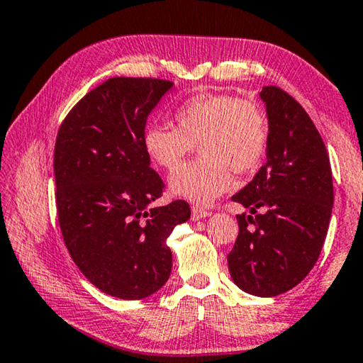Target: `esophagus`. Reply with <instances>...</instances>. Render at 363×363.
Returning a JSON list of instances; mask_svg holds the SVG:
<instances>
[{
  "instance_id": "34e87169",
  "label": "esophagus",
  "mask_w": 363,
  "mask_h": 363,
  "mask_svg": "<svg viewBox=\"0 0 363 363\" xmlns=\"http://www.w3.org/2000/svg\"><path fill=\"white\" fill-rule=\"evenodd\" d=\"M212 213L208 212V210L205 208H200V207H192V220H202V218H207Z\"/></svg>"
}]
</instances>
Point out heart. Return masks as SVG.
I'll return each instance as SVG.
<instances>
[{
  "instance_id": "1",
  "label": "heart",
  "mask_w": 363,
  "mask_h": 363,
  "mask_svg": "<svg viewBox=\"0 0 363 363\" xmlns=\"http://www.w3.org/2000/svg\"><path fill=\"white\" fill-rule=\"evenodd\" d=\"M174 118L177 127H147L142 143L148 158L167 172L179 169L199 145L202 156L169 179L171 192L189 202L210 205L233 187L231 169L250 172L266 155L267 117L254 101L197 94L177 107Z\"/></svg>"
}]
</instances>
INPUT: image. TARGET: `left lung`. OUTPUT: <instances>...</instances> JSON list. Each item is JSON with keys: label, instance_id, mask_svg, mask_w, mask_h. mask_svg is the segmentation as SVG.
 I'll return each instance as SVG.
<instances>
[{"label": "left lung", "instance_id": "8db88e82", "mask_svg": "<svg viewBox=\"0 0 363 363\" xmlns=\"http://www.w3.org/2000/svg\"><path fill=\"white\" fill-rule=\"evenodd\" d=\"M269 121L267 163L231 200L250 208L238 215L228 254L233 282L246 294H285L310 274L331 220L334 191L329 156L305 109L277 86H264Z\"/></svg>", "mask_w": 363, "mask_h": 363}]
</instances>
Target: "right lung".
Wrapping results in <instances>:
<instances>
[{
	"mask_svg": "<svg viewBox=\"0 0 363 363\" xmlns=\"http://www.w3.org/2000/svg\"><path fill=\"white\" fill-rule=\"evenodd\" d=\"M174 83L111 78L89 91L58 130L57 210L69 256L91 284L122 300L153 295L169 279L167 236L191 218L176 200L150 203L164 184L143 150L150 112Z\"/></svg>",
	"mask_w": 363,
	"mask_h": 363,
	"instance_id": "1",
	"label": "right lung"
}]
</instances>
